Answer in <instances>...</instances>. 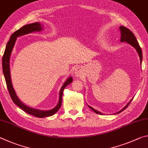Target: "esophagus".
Segmentation results:
<instances>
[{"instance_id": "esophagus-1", "label": "esophagus", "mask_w": 148, "mask_h": 148, "mask_svg": "<svg viewBox=\"0 0 148 148\" xmlns=\"http://www.w3.org/2000/svg\"><path fill=\"white\" fill-rule=\"evenodd\" d=\"M82 70L81 68H79V67H77V68L75 69V72L74 73L75 74H76V76H80L82 74Z\"/></svg>"}]
</instances>
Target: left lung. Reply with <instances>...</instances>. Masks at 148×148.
Instances as JSON below:
<instances>
[{
    "mask_svg": "<svg viewBox=\"0 0 148 148\" xmlns=\"http://www.w3.org/2000/svg\"><path fill=\"white\" fill-rule=\"evenodd\" d=\"M119 29H120V31H121V42H127V43H129V44H131L132 46H133L134 48L136 49L138 53V55H139L140 59V62H141V64H142V49H141V47H140V46H139V44H138V41H137L136 37H135L134 34L132 33L131 31H130L129 29L126 28V27H125L121 26V27H119ZM131 101H132V99L131 100V101H130L129 103L127 104L126 106H125L121 110H120L119 112H118L116 114H119L121 112L123 111L124 110L126 109L128 107L129 105L130 104V103H131ZM89 107L92 110V111H94L96 114H102V113H101V112H99L97 111V110L93 109L92 107H91V106H89Z\"/></svg>",
    "mask_w": 148,
    "mask_h": 148,
    "instance_id": "1",
    "label": "left lung"
}]
</instances>
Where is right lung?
Instances as JSON below:
<instances>
[{
    "label": "right lung",
    "instance_id": "1",
    "mask_svg": "<svg viewBox=\"0 0 148 148\" xmlns=\"http://www.w3.org/2000/svg\"><path fill=\"white\" fill-rule=\"evenodd\" d=\"M42 29V27L40 25V23L38 22L36 23L26 25L23 27H22L21 29L17 30V31H15L13 34L11 35L10 39L9 40L8 43L6 44V49H5L4 53L3 56H2V71H3V74L5 77V80H6V83L7 86V88H8L9 94L10 95L11 99L12 101L16 104L17 106H19L20 108L22 109L27 114H31L32 116H35L36 117H46L51 116L54 115L56 112L58 111L60 108L62 104V92H63L64 89L66 87V86H68L72 82V77H69L65 83L64 84L63 86H62L61 91H60L59 93V102L57 104V106L53 108L52 110H47V111H43V110H39L36 109L32 108L29 106L25 105L23 103L19 101L18 97H17L15 92L14 89L12 86V82H11V77H10V55L12 53V49L14 46L15 42L18 36H22V35H25L29 33H32V32H36L40 31Z\"/></svg>",
    "mask_w": 148,
    "mask_h": 148
}]
</instances>
